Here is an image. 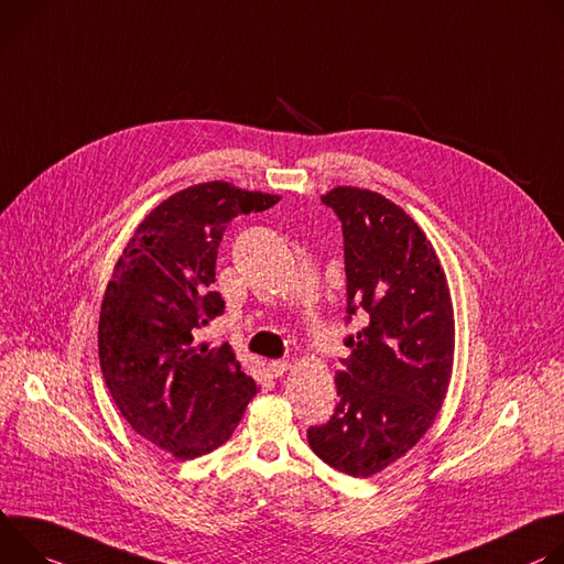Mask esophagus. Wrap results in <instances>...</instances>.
Returning <instances> with one entry per match:
<instances>
[{"mask_svg": "<svg viewBox=\"0 0 564 564\" xmlns=\"http://www.w3.org/2000/svg\"><path fill=\"white\" fill-rule=\"evenodd\" d=\"M289 367H291L289 360H271L269 362V369H271L273 377H284V373L289 371Z\"/></svg>", "mask_w": 564, "mask_h": 564, "instance_id": "34e87169", "label": "esophagus"}]
</instances>
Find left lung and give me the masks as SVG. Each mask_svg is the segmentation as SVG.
I'll list each match as a JSON object with an SVG mask.
<instances>
[{
	"label": "left lung",
	"instance_id": "1",
	"mask_svg": "<svg viewBox=\"0 0 564 564\" xmlns=\"http://www.w3.org/2000/svg\"><path fill=\"white\" fill-rule=\"evenodd\" d=\"M323 204L343 224L347 316L367 327L345 336L340 401L306 430L325 464L369 477L403 457L432 425L448 392L455 321L444 269L423 230L371 191L334 187Z\"/></svg>",
	"mask_w": 564,
	"mask_h": 564
}]
</instances>
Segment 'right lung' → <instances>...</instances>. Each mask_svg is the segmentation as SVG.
<instances>
[{
    "mask_svg": "<svg viewBox=\"0 0 564 564\" xmlns=\"http://www.w3.org/2000/svg\"><path fill=\"white\" fill-rule=\"evenodd\" d=\"M280 197L210 181L156 206L113 269L98 321V356L113 403L148 442L195 459L230 440L258 386L228 343L197 334L224 314L210 289L235 217Z\"/></svg>",
    "mask_w": 564,
    "mask_h": 564,
    "instance_id": "add662e5",
    "label": "right lung"
}]
</instances>
